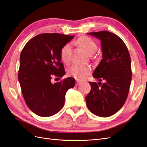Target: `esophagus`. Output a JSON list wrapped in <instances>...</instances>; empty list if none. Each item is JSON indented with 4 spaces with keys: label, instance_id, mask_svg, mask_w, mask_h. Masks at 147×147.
<instances>
[{
    "label": "esophagus",
    "instance_id": "obj_1",
    "mask_svg": "<svg viewBox=\"0 0 147 147\" xmlns=\"http://www.w3.org/2000/svg\"><path fill=\"white\" fill-rule=\"evenodd\" d=\"M80 84H81V81H76V86H78V85H79Z\"/></svg>",
    "mask_w": 147,
    "mask_h": 147
}]
</instances>
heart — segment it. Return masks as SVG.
Wrapping results in <instances>:
<instances>
[{
	"label": "heart",
	"instance_id": "b5f03b06",
	"mask_svg": "<svg viewBox=\"0 0 147 147\" xmlns=\"http://www.w3.org/2000/svg\"><path fill=\"white\" fill-rule=\"evenodd\" d=\"M74 44L81 46L86 52L91 55L97 49V44L94 40L88 36H81L77 40H74ZM61 57L64 63H67L70 60L71 45L66 44L61 49ZM91 73L90 67L80 65H73L68 69V74L74 77L78 80L86 79Z\"/></svg>",
	"mask_w": 147,
	"mask_h": 147
}]
</instances>
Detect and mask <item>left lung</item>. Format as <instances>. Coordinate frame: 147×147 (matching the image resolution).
<instances>
[{"instance_id":"left-lung-1","label":"left lung","mask_w":147,"mask_h":147,"mask_svg":"<svg viewBox=\"0 0 147 147\" xmlns=\"http://www.w3.org/2000/svg\"><path fill=\"white\" fill-rule=\"evenodd\" d=\"M88 34L101 40L103 58L93 77L105 82H99V85L90 82L86 105L94 115L108 117L120 110L127 100L132 75L130 56L125 42L115 34L105 30Z\"/></svg>"}]
</instances>
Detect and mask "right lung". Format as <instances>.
I'll use <instances>...</instances> for the list:
<instances>
[{
    "label": "right lung",
    "instance_id": "obj_1",
    "mask_svg": "<svg viewBox=\"0 0 147 147\" xmlns=\"http://www.w3.org/2000/svg\"><path fill=\"white\" fill-rule=\"evenodd\" d=\"M74 36L58 33L40 34L30 39L20 56L18 79L27 107L37 115L48 117L63 108L66 91L75 85L68 77L54 84L53 76L65 74L61 63V49Z\"/></svg>",
    "mask_w": 147,
    "mask_h": 147
}]
</instances>
